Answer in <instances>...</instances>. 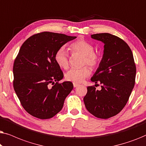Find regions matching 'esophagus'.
<instances>
[{
	"mask_svg": "<svg viewBox=\"0 0 146 146\" xmlns=\"http://www.w3.org/2000/svg\"><path fill=\"white\" fill-rule=\"evenodd\" d=\"M73 85H74V87L76 88V87L78 86L80 84H77V83H73Z\"/></svg>",
	"mask_w": 146,
	"mask_h": 146,
	"instance_id": "1",
	"label": "esophagus"
}]
</instances>
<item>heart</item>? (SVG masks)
<instances>
[{"label":"heart","mask_w":146,"mask_h":146,"mask_svg":"<svg viewBox=\"0 0 146 146\" xmlns=\"http://www.w3.org/2000/svg\"><path fill=\"white\" fill-rule=\"evenodd\" d=\"M70 49L72 54H79L83 56L82 65H88L91 68L94 69L99 65L100 56L99 54L94 51V48L88 41L84 39H79L74 42L70 46ZM54 60L59 67L67 69L69 66V58L64 48L58 49L54 54ZM90 71L88 67H82L80 68H72L65 74V78L68 81L79 83L82 82Z\"/></svg>","instance_id":"obj_1"}]
</instances>
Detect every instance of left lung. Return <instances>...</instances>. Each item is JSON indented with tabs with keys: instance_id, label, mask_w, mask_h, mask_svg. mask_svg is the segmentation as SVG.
Returning a JSON list of instances; mask_svg holds the SVG:
<instances>
[{
	"instance_id": "1",
	"label": "left lung",
	"mask_w": 146,
	"mask_h": 146,
	"mask_svg": "<svg viewBox=\"0 0 146 146\" xmlns=\"http://www.w3.org/2000/svg\"><path fill=\"white\" fill-rule=\"evenodd\" d=\"M91 37L104 43L102 60L91 78L96 84L100 82L102 89L87 87L84 102L93 115L108 119L120 112L128 101L135 85L136 67L130 48L120 38L109 33Z\"/></svg>"
}]
</instances>
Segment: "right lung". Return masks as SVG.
<instances>
[{"mask_svg":"<svg viewBox=\"0 0 146 146\" xmlns=\"http://www.w3.org/2000/svg\"><path fill=\"white\" fill-rule=\"evenodd\" d=\"M76 38L42 32L31 36L21 46L13 64V87L22 106L33 116L42 119L54 117L72 90L71 82L59 83L64 74L56 63L54 54ZM50 84L53 85L51 88Z\"/></svg>","mask_w":146,"mask_h":146,"instance_id":"right-lung-1","label":"right lung"}]
</instances>
